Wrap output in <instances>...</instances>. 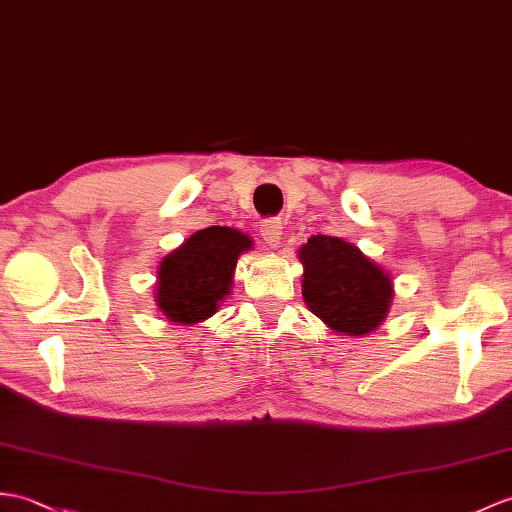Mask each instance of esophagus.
<instances>
[{"mask_svg":"<svg viewBox=\"0 0 512 512\" xmlns=\"http://www.w3.org/2000/svg\"><path fill=\"white\" fill-rule=\"evenodd\" d=\"M259 231L270 248H279L281 237H283V222L281 220H277V218L264 220L259 224Z\"/></svg>","mask_w":512,"mask_h":512,"instance_id":"obj_1","label":"esophagus"}]
</instances>
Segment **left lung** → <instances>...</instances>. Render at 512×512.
<instances>
[{"instance_id": "8db88e82", "label": "left lung", "mask_w": 512, "mask_h": 512, "mask_svg": "<svg viewBox=\"0 0 512 512\" xmlns=\"http://www.w3.org/2000/svg\"><path fill=\"white\" fill-rule=\"evenodd\" d=\"M303 301L340 336H366L384 323L395 285L390 272L342 237L312 235L299 248Z\"/></svg>"}]
</instances>
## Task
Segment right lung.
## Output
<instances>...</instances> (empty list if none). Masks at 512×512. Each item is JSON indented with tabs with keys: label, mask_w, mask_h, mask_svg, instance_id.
I'll use <instances>...</instances> for the list:
<instances>
[{
	"label": "right lung",
	"mask_w": 512,
	"mask_h": 512,
	"mask_svg": "<svg viewBox=\"0 0 512 512\" xmlns=\"http://www.w3.org/2000/svg\"><path fill=\"white\" fill-rule=\"evenodd\" d=\"M253 240L231 227L202 229L165 255L157 270L159 312L172 325H196L218 312L231 294L237 257Z\"/></svg>",
	"instance_id": "obj_1"
}]
</instances>
